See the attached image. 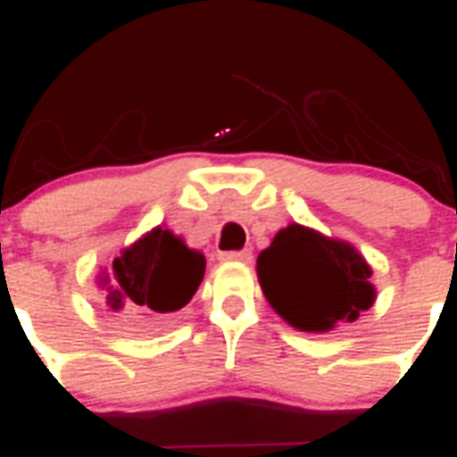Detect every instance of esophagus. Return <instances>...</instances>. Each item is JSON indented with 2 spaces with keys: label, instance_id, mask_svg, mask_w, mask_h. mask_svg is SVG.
Masks as SVG:
<instances>
[{
  "label": "esophagus",
  "instance_id": "34e87169",
  "mask_svg": "<svg viewBox=\"0 0 457 457\" xmlns=\"http://www.w3.org/2000/svg\"><path fill=\"white\" fill-rule=\"evenodd\" d=\"M220 260H237V262H251L253 260V251L251 248H241V251H228L220 253Z\"/></svg>",
  "mask_w": 457,
  "mask_h": 457
}]
</instances>
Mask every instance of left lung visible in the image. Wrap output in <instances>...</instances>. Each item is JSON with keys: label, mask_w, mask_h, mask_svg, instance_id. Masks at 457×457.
<instances>
[{"label": "left lung", "mask_w": 457, "mask_h": 457, "mask_svg": "<svg viewBox=\"0 0 457 457\" xmlns=\"http://www.w3.org/2000/svg\"><path fill=\"white\" fill-rule=\"evenodd\" d=\"M262 293L276 313L304 332L353 323L374 304L371 270L351 244L287 225L260 253Z\"/></svg>", "instance_id": "obj_1"}]
</instances>
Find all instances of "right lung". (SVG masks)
<instances>
[{
	"instance_id": "add662e5",
	"label": "right lung",
	"mask_w": 457,
	"mask_h": 457,
	"mask_svg": "<svg viewBox=\"0 0 457 457\" xmlns=\"http://www.w3.org/2000/svg\"><path fill=\"white\" fill-rule=\"evenodd\" d=\"M204 255L170 229L155 228L113 260L106 276V304L128 323L155 320L179 312L204 278Z\"/></svg>"
}]
</instances>
